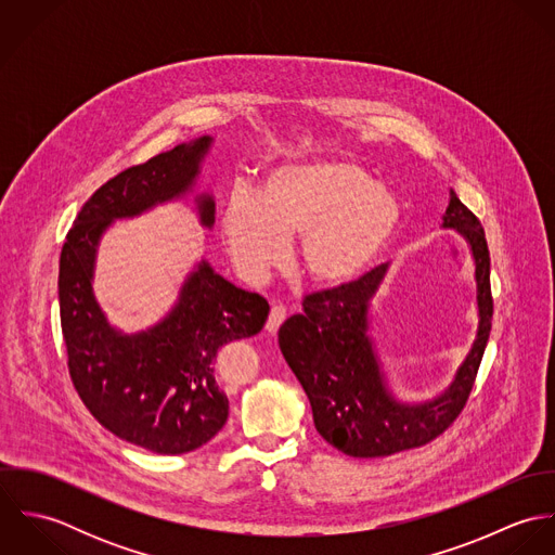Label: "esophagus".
I'll return each instance as SVG.
<instances>
[{
  "label": "esophagus",
  "instance_id": "obj_1",
  "mask_svg": "<svg viewBox=\"0 0 555 555\" xmlns=\"http://www.w3.org/2000/svg\"><path fill=\"white\" fill-rule=\"evenodd\" d=\"M286 320V308H282V306H273L271 308V312H269V318H267V331L273 335V333H278V328L282 326V322Z\"/></svg>",
  "mask_w": 555,
  "mask_h": 555
}]
</instances>
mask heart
I'll list each match as a JSON object with an SVG mask.
<instances>
[{"label": "heart", "instance_id": "obj_1", "mask_svg": "<svg viewBox=\"0 0 555 555\" xmlns=\"http://www.w3.org/2000/svg\"><path fill=\"white\" fill-rule=\"evenodd\" d=\"M399 224V203L348 159L282 164L256 192L235 188L220 211V237L241 278L260 282L288 256L320 286L359 278Z\"/></svg>", "mask_w": 555, "mask_h": 555}]
</instances>
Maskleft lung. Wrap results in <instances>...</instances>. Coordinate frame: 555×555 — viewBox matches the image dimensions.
Returning a JSON list of instances; mask_svg holds the SVG:
<instances>
[{
  "label": "left lung",
  "mask_w": 555,
  "mask_h": 555,
  "mask_svg": "<svg viewBox=\"0 0 555 555\" xmlns=\"http://www.w3.org/2000/svg\"><path fill=\"white\" fill-rule=\"evenodd\" d=\"M442 229L468 243L475 262L476 331L440 393L418 401L397 396L378 354L372 308L391 271L389 262L357 282L306 297L304 312L280 326V350L310 399L318 434L350 457H387L434 440L473 391L493 317L489 249L480 222L455 192Z\"/></svg>",
  "instance_id": "obj_1"
}]
</instances>
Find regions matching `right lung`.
Wrapping results in <instances>:
<instances>
[{"label":"right lung","mask_w":555,"mask_h":555,"mask_svg":"<svg viewBox=\"0 0 555 555\" xmlns=\"http://www.w3.org/2000/svg\"><path fill=\"white\" fill-rule=\"evenodd\" d=\"M205 134L106 181L70 229L60 258V314L73 383L89 412L117 438L158 455L190 453L229 418L214 376L218 350L264 326L269 304L198 258L170 310L141 331H124L100 308L93 280L98 249L119 220L168 203H192L198 224H216L211 190H198L214 147Z\"/></svg>","instance_id":"add662e5"}]
</instances>
